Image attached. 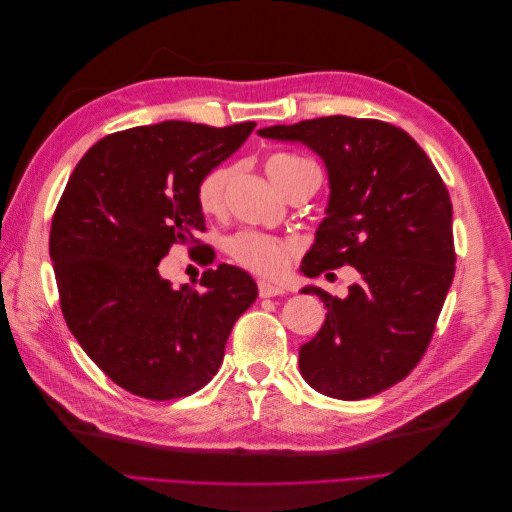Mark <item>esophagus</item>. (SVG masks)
I'll use <instances>...</instances> for the list:
<instances>
[{"label": "esophagus", "mask_w": 512, "mask_h": 512, "mask_svg": "<svg viewBox=\"0 0 512 512\" xmlns=\"http://www.w3.org/2000/svg\"><path fill=\"white\" fill-rule=\"evenodd\" d=\"M258 294L260 299H269V297H280V294H284V288L282 286H275L271 282H258Z\"/></svg>", "instance_id": "obj_1"}]
</instances>
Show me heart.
Masks as SVG:
<instances>
[{
    "mask_svg": "<svg viewBox=\"0 0 512 512\" xmlns=\"http://www.w3.org/2000/svg\"><path fill=\"white\" fill-rule=\"evenodd\" d=\"M305 162L307 160L292 156V153H273V156L267 160L265 168L271 181L284 192L286 183L294 173V168ZM228 179H230L228 166H215L200 177L196 185V203L200 211L207 215H215L224 209ZM224 250L239 267L265 277H277L288 269L297 247H294L292 241L267 235V232H260V230L245 228L226 239Z\"/></svg>",
    "mask_w": 512,
    "mask_h": 512,
    "instance_id": "b5f03b06",
    "label": "heart"
}]
</instances>
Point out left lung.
Listing matches in <instances>:
<instances>
[{"instance_id":"8db88e82","label":"left lung","mask_w":512,"mask_h":512,"mask_svg":"<svg viewBox=\"0 0 512 512\" xmlns=\"http://www.w3.org/2000/svg\"><path fill=\"white\" fill-rule=\"evenodd\" d=\"M303 143L329 173L327 218L303 258L318 277L344 265L359 271L346 299L318 294L327 318L301 346L299 367L316 391L365 399L404 380L431 342L455 275L453 205L414 138L378 119L318 117L258 130Z\"/></svg>"}]
</instances>
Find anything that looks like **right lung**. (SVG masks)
<instances>
[{
  "mask_svg": "<svg viewBox=\"0 0 512 512\" xmlns=\"http://www.w3.org/2000/svg\"><path fill=\"white\" fill-rule=\"evenodd\" d=\"M254 121L211 128L162 121L104 136L61 194L49 252L61 314L104 374L138 397L192 395L218 374L226 339L256 297L245 271L220 265L194 286L158 273L173 245L203 250L196 185L232 156Z\"/></svg>",
  "mask_w": 512,
  "mask_h": 512,
  "instance_id": "obj_1",
  "label": "right lung"
}]
</instances>
